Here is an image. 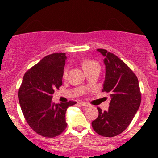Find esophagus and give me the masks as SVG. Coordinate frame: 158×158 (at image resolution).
<instances>
[{
    "label": "esophagus",
    "mask_w": 158,
    "mask_h": 158,
    "mask_svg": "<svg viewBox=\"0 0 158 158\" xmlns=\"http://www.w3.org/2000/svg\"><path fill=\"white\" fill-rule=\"evenodd\" d=\"M79 104H80L82 106H83V107H89V106H90V105H89V103L85 102H80Z\"/></svg>",
    "instance_id": "34e87169"
}]
</instances>
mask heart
Here are the masks:
<instances>
[{
	"instance_id": "b5f03b06",
	"label": "heart",
	"mask_w": 158,
	"mask_h": 158,
	"mask_svg": "<svg viewBox=\"0 0 158 158\" xmlns=\"http://www.w3.org/2000/svg\"><path fill=\"white\" fill-rule=\"evenodd\" d=\"M81 65H82V69H83L85 72L87 71V70L92 69V68L99 67V66H98V64L96 62L92 60H90V59H83L81 61ZM66 74H67V71L66 69L64 71V73H63V77H66Z\"/></svg>"
}]
</instances>
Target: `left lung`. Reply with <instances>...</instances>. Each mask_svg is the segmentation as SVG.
<instances>
[{
  "label": "left lung",
  "mask_w": 158,
  "mask_h": 158,
  "mask_svg": "<svg viewBox=\"0 0 158 158\" xmlns=\"http://www.w3.org/2000/svg\"><path fill=\"white\" fill-rule=\"evenodd\" d=\"M104 56L106 76L103 91L111 97L108 111L98 108V116L92 122L95 131L103 137L116 136L130 125L141 100L138 79L122 60L103 49H97Z\"/></svg>",
  "instance_id": "8db88e82"
}]
</instances>
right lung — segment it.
Returning <instances> with one entry per match:
<instances>
[{
  "instance_id": "add662e5",
  "label": "right lung",
  "mask_w": 158,
  "mask_h": 158,
  "mask_svg": "<svg viewBox=\"0 0 158 158\" xmlns=\"http://www.w3.org/2000/svg\"><path fill=\"white\" fill-rule=\"evenodd\" d=\"M66 53H52L43 58L24 74L18 91L23 116L30 128L40 135L54 138L67 127L66 109L76 102L55 104L52 94L63 85Z\"/></svg>"
}]
</instances>
